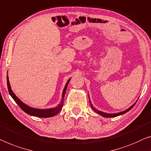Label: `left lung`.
I'll list each match as a JSON object with an SVG mask.
<instances>
[{
  "instance_id": "8db88e82",
  "label": "left lung",
  "mask_w": 151,
  "mask_h": 151,
  "mask_svg": "<svg viewBox=\"0 0 151 151\" xmlns=\"http://www.w3.org/2000/svg\"><path fill=\"white\" fill-rule=\"evenodd\" d=\"M89 103H90V105H91V108H92V109H93L94 111H95L96 112H97L98 114H100V115H102V116H104V117H115V116H119V115H121V114H125V113H126V112H127L128 111H130V110H131V109H132V108H133V107L134 106V105L136 104V103H135V104H134L133 105H132V106H130V107L129 108V109H127V110H125V111H123V112H118V113L110 114V113H106V112H102V111H98L97 109H96L95 108H94V107L93 106V105L91 104V102H90V100H89Z\"/></svg>"
}]
</instances>
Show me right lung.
Returning a JSON list of instances; mask_svg holds the SVG:
<instances>
[{
  "label": "right lung",
  "mask_w": 151,
  "mask_h": 151,
  "mask_svg": "<svg viewBox=\"0 0 151 151\" xmlns=\"http://www.w3.org/2000/svg\"><path fill=\"white\" fill-rule=\"evenodd\" d=\"M70 80V78L67 81L66 85H65L64 91H63L62 93V97L61 102L59 104H58L57 106L55 108H53V109H34V108L28 106V105L24 104V102H22L21 100L18 98L15 94L13 93L12 89L11 88L9 81V77L8 76H6V81H7V87L9 92V94L11 95V97L15 100V102L17 103V105L21 108L22 111H24L26 113L30 114L31 116H37V117H40V118H48V117H51V116H53L57 114L58 112L61 111L62 108L63 106V104H64V98L65 93H66V91L67 89V87H68V83Z\"/></svg>",
  "instance_id": "right-lung-1"
}]
</instances>
